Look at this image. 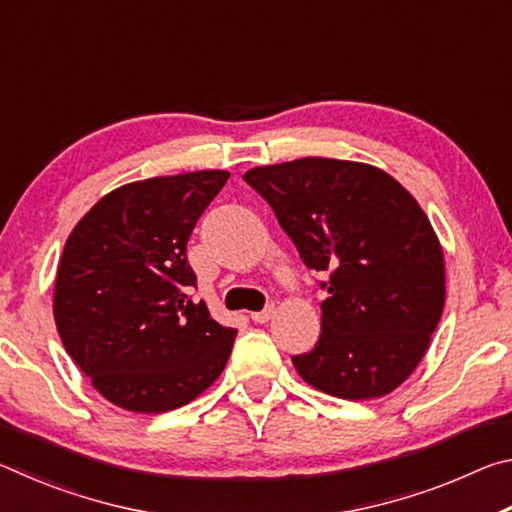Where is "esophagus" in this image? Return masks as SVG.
<instances>
[{"label": "esophagus", "instance_id": "obj_1", "mask_svg": "<svg viewBox=\"0 0 512 512\" xmlns=\"http://www.w3.org/2000/svg\"><path fill=\"white\" fill-rule=\"evenodd\" d=\"M273 314H275V307H266L262 311H253V314H250V318H253L255 323H268V320L273 318Z\"/></svg>", "mask_w": 512, "mask_h": 512}]
</instances>
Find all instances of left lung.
Listing matches in <instances>:
<instances>
[{"label": "left lung", "instance_id": "8db88e82", "mask_svg": "<svg viewBox=\"0 0 512 512\" xmlns=\"http://www.w3.org/2000/svg\"><path fill=\"white\" fill-rule=\"evenodd\" d=\"M320 287L316 348L293 357L309 386L375 400L418 368L445 307L443 246L418 201L372 164L300 158L244 173Z\"/></svg>", "mask_w": 512, "mask_h": 512}]
</instances>
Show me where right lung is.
<instances>
[{
    "instance_id": "1",
    "label": "right lung",
    "mask_w": 512,
    "mask_h": 512,
    "mask_svg": "<svg viewBox=\"0 0 512 512\" xmlns=\"http://www.w3.org/2000/svg\"><path fill=\"white\" fill-rule=\"evenodd\" d=\"M228 171H192L112 189L65 241L54 318L69 357L119 409L164 413L221 375L237 329L187 296V241Z\"/></svg>"
}]
</instances>
